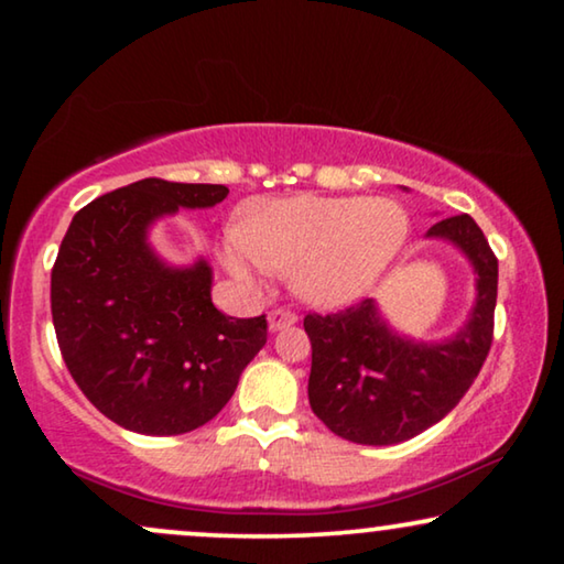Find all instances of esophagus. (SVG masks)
Listing matches in <instances>:
<instances>
[{
    "label": "esophagus",
    "mask_w": 564,
    "mask_h": 564,
    "mask_svg": "<svg viewBox=\"0 0 564 564\" xmlns=\"http://www.w3.org/2000/svg\"><path fill=\"white\" fill-rule=\"evenodd\" d=\"M297 323V315L292 311H284V307H276V311L269 313V330H282Z\"/></svg>",
    "instance_id": "34e87169"
}]
</instances>
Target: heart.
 Listing matches in <instances>:
<instances>
[{
    "mask_svg": "<svg viewBox=\"0 0 564 564\" xmlns=\"http://www.w3.org/2000/svg\"><path fill=\"white\" fill-rule=\"evenodd\" d=\"M408 215L392 199H257L223 241V264L238 282L259 284V269L292 274L305 303L338 307L372 288L408 238Z\"/></svg>",
    "mask_w": 564,
    "mask_h": 564,
    "instance_id": "1",
    "label": "heart"
}]
</instances>
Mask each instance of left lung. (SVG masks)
<instances>
[{"instance_id": "1", "label": "left lung", "mask_w": 564, "mask_h": 564, "mask_svg": "<svg viewBox=\"0 0 564 564\" xmlns=\"http://www.w3.org/2000/svg\"><path fill=\"white\" fill-rule=\"evenodd\" d=\"M426 236L457 246L477 274L475 307L452 338L423 344L400 336L375 300L303 321L313 346V413L354 444H400L434 426L465 398L490 351L498 259L488 238L469 215L438 220Z\"/></svg>"}]
</instances>
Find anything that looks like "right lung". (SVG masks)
Segmentation results:
<instances>
[{
	"mask_svg": "<svg viewBox=\"0 0 564 564\" xmlns=\"http://www.w3.org/2000/svg\"><path fill=\"white\" fill-rule=\"evenodd\" d=\"M228 197L223 184L141 180L74 215L51 272L58 349L89 403L149 436L187 434L215 419L267 344V318L213 305L205 259L169 267L149 228L180 207Z\"/></svg>",
	"mask_w": 564,
	"mask_h": 564,
	"instance_id": "add662e5",
	"label": "right lung"
}]
</instances>
